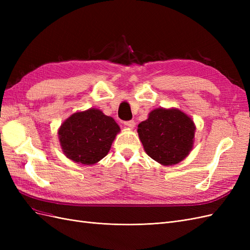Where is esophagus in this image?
<instances>
[{"label":"esophagus","instance_id":"1","mask_svg":"<svg viewBox=\"0 0 250 250\" xmlns=\"http://www.w3.org/2000/svg\"><path fill=\"white\" fill-rule=\"evenodd\" d=\"M124 125L126 126V127H128V128H132L135 126V122L133 120H131V121H127V122H124Z\"/></svg>","mask_w":250,"mask_h":250}]
</instances>
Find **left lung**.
Listing matches in <instances>:
<instances>
[{"label":"left lung","mask_w":250,"mask_h":250,"mask_svg":"<svg viewBox=\"0 0 250 250\" xmlns=\"http://www.w3.org/2000/svg\"><path fill=\"white\" fill-rule=\"evenodd\" d=\"M196 126L186 112L176 107L155 108L138 125L145 152L163 166L184 161L194 147Z\"/></svg>","instance_id":"obj_1"}]
</instances>
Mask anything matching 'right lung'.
Wrapping results in <instances>:
<instances>
[{"label": "right lung", "instance_id": "right-lung-1", "mask_svg": "<svg viewBox=\"0 0 250 250\" xmlns=\"http://www.w3.org/2000/svg\"><path fill=\"white\" fill-rule=\"evenodd\" d=\"M120 130L111 117L98 108H88L74 112L63 121L58 128V140L69 160L93 166L107 155Z\"/></svg>", "mask_w": 250, "mask_h": 250}]
</instances>
